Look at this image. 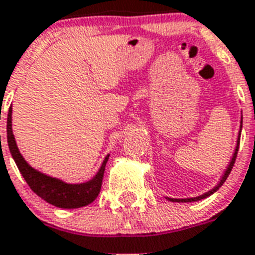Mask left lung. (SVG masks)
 <instances>
[{"label":"left lung","instance_id":"1","mask_svg":"<svg viewBox=\"0 0 255 255\" xmlns=\"http://www.w3.org/2000/svg\"><path fill=\"white\" fill-rule=\"evenodd\" d=\"M241 128H242V121H241ZM240 134H241V131H240ZM239 146H240V136H239V140H237V146H236V150H235V154H233V157H232V161L231 163H229V166L227 167V170H225L224 175H223V178H221L220 183L216 186L215 188H212L211 191L206 192V194H203V195L200 196H196V198H188V199H171V198H169V200H171V202H196V200H200V199H204V198H207V196L212 195L215 191H217L219 188L223 186V183H224L225 181H227V178H228V175L231 174L232 169H233V165H235L236 162V157H237V152H239Z\"/></svg>","mask_w":255,"mask_h":255}]
</instances>
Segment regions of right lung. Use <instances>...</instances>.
I'll return each instance as SVG.
<instances>
[{"label": "right lung", "mask_w": 255, "mask_h": 255, "mask_svg": "<svg viewBox=\"0 0 255 255\" xmlns=\"http://www.w3.org/2000/svg\"><path fill=\"white\" fill-rule=\"evenodd\" d=\"M6 129H7V144H9L10 153L19 169L20 174L23 175L24 181L30 186L31 190L36 195L40 196L41 199L48 202L49 204L59 207V208H80V207L88 206L97 199V196L101 191L105 167H106L109 156L105 158L102 166L92 181L81 183V185H68L60 179L41 174L24 161V158L18 150L13 129H11V107L9 109V114H7V128Z\"/></svg>", "instance_id": "right-lung-1"}]
</instances>
